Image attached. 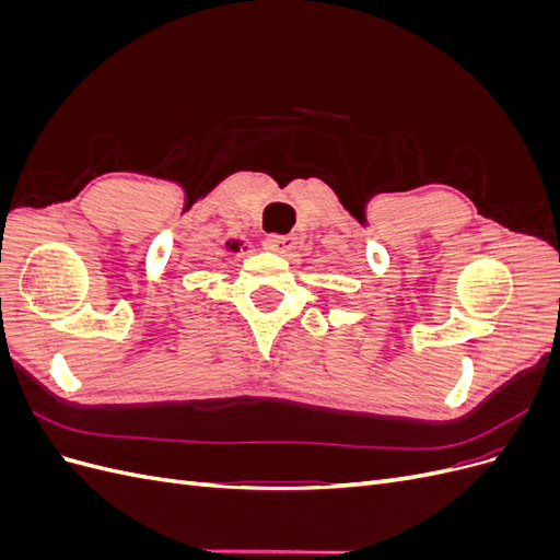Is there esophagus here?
Masks as SVG:
<instances>
[{
	"mask_svg": "<svg viewBox=\"0 0 560 560\" xmlns=\"http://www.w3.org/2000/svg\"><path fill=\"white\" fill-rule=\"evenodd\" d=\"M268 249H273L280 257H287L296 247V235H268Z\"/></svg>",
	"mask_w": 560,
	"mask_h": 560,
	"instance_id": "1",
	"label": "esophagus"
}]
</instances>
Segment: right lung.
<instances>
[{
	"label": "right lung",
	"instance_id": "1",
	"mask_svg": "<svg viewBox=\"0 0 560 560\" xmlns=\"http://www.w3.org/2000/svg\"><path fill=\"white\" fill-rule=\"evenodd\" d=\"M226 249H229V252H238V249H241V243H238V241L226 243Z\"/></svg>",
	"mask_w": 560,
	"mask_h": 560
}]
</instances>
